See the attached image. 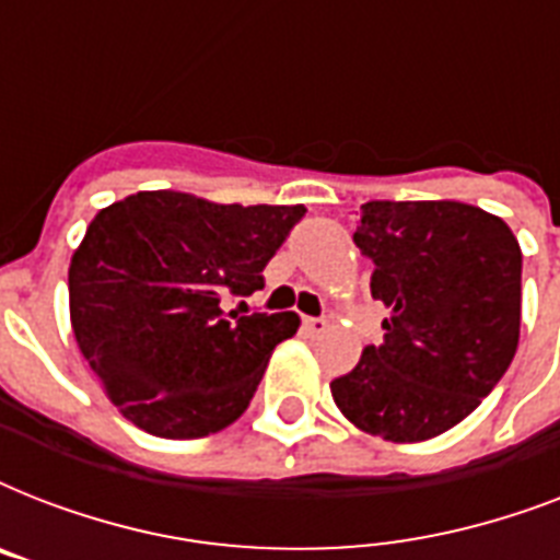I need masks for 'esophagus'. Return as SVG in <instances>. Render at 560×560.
<instances>
[{
    "instance_id": "34e87169",
    "label": "esophagus",
    "mask_w": 560,
    "mask_h": 560,
    "mask_svg": "<svg viewBox=\"0 0 560 560\" xmlns=\"http://www.w3.org/2000/svg\"><path fill=\"white\" fill-rule=\"evenodd\" d=\"M302 323H305V328L311 334H325L328 331V325H331V319H328V316H305Z\"/></svg>"
}]
</instances>
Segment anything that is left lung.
Instances as JSON below:
<instances>
[{
    "label": "left lung",
    "instance_id": "left-lung-1",
    "mask_svg": "<svg viewBox=\"0 0 560 560\" xmlns=\"http://www.w3.org/2000/svg\"><path fill=\"white\" fill-rule=\"evenodd\" d=\"M372 296L389 307L383 342L331 381L342 416L386 442H424L479 407L521 340L517 237L456 200H372L354 232Z\"/></svg>",
    "mask_w": 560,
    "mask_h": 560
}]
</instances>
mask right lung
<instances>
[{
    "mask_svg": "<svg viewBox=\"0 0 560 560\" xmlns=\"http://www.w3.org/2000/svg\"><path fill=\"white\" fill-rule=\"evenodd\" d=\"M305 206L139 191L101 209L69 267L78 349L109 400L162 439H200L244 416L299 316L223 311L253 296Z\"/></svg>",
    "mask_w": 560,
    "mask_h": 560,
    "instance_id": "add662e5",
    "label": "right lung"
}]
</instances>
